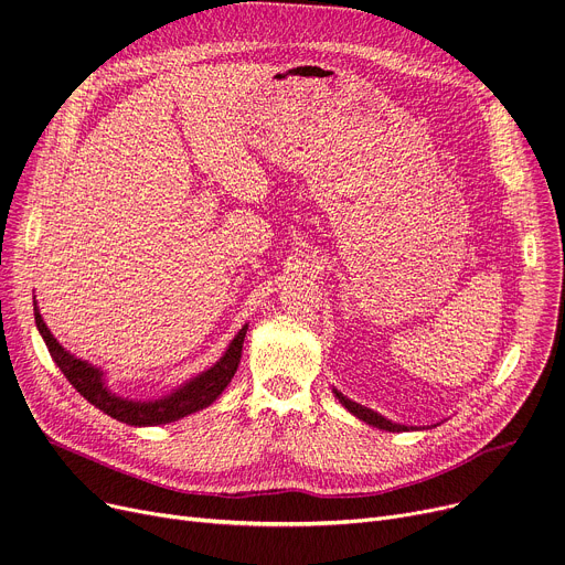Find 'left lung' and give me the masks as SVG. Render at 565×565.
<instances>
[{"label":"left lung","mask_w":565,"mask_h":565,"mask_svg":"<svg viewBox=\"0 0 565 565\" xmlns=\"http://www.w3.org/2000/svg\"><path fill=\"white\" fill-rule=\"evenodd\" d=\"M333 395L338 397V402H341L352 416H356L359 420H363L365 425H370V427H377V429H384V431H408V429H413V427H406V425H399V423H393V420H388V418H384L382 413H377V411H372V408H367V406H363V404H356V402H352L350 397H345L341 391H335L333 388Z\"/></svg>","instance_id":"8db88e82"}]
</instances>
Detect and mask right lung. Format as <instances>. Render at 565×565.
<instances>
[{
  "mask_svg": "<svg viewBox=\"0 0 565 565\" xmlns=\"http://www.w3.org/2000/svg\"><path fill=\"white\" fill-rule=\"evenodd\" d=\"M33 316H35V327L41 331L54 363L63 372V377L95 408L104 411L110 418L134 427L168 425L211 406L222 395V391L230 386L232 377L236 374L241 354H243V341L247 333V324H243V329L234 335L230 348L224 350V354L209 370L200 372L193 380L183 382L172 393L159 399H129V397H120L118 393H113L108 388L106 372L102 367L70 354L56 341L54 333L50 331V327L41 316V309H38V302H33Z\"/></svg>",
  "mask_w": 565,
  "mask_h": 565,
  "instance_id": "obj_1",
  "label": "right lung"
}]
</instances>
